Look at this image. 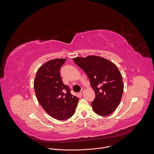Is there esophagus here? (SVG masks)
I'll list each match as a JSON object with an SVG mask.
<instances>
[{"instance_id": "1", "label": "esophagus", "mask_w": 154, "mask_h": 154, "mask_svg": "<svg viewBox=\"0 0 154 154\" xmlns=\"http://www.w3.org/2000/svg\"><path fill=\"white\" fill-rule=\"evenodd\" d=\"M85 91V88H82V90L80 91V94H82L83 93V92Z\"/></svg>"}]
</instances>
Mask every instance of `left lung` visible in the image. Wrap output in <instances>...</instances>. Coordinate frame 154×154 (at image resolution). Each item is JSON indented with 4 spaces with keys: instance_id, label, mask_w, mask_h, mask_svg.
<instances>
[{
    "instance_id": "8db88e82",
    "label": "left lung",
    "mask_w": 154,
    "mask_h": 154,
    "mask_svg": "<svg viewBox=\"0 0 154 154\" xmlns=\"http://www.w3.org/2000/svg\"><path fill=\"white\" fill-rule=\"evenodd\" d=\"M73 60L86 74L95 91L96 97L91 102L94 112L103 116L112 114L119 104L124 91L122 77L116 66L94 55Z\"/></svg>"
}]
</instances>
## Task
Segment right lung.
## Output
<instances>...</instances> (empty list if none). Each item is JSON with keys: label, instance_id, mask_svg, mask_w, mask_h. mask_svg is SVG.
Here are the masks:
<instances>
[{"label": "right lung", "instance_id": "add662e5", "mask_svg": "<svg viewBox=\"0 0 154 154\" xmlns=\"http://www.w3.org/2000/svg\"><path fill=\"white\" fill-rule=\"evenodd\" d=\"M66 60L57 58L44 64L38 70L34 82L39 104L48 115L58 120L70 118L79 102L61 79L60 70Z\"/></svg>", "mask_w": 154, "mask_h": 154}]
</instances>
